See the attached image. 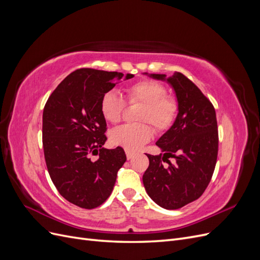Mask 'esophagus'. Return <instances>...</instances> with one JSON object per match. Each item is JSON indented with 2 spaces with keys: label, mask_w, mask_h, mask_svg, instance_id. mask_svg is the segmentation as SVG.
<instances>
[{
  "label": "esophagus",
  "mask_w": 260,
  "mask_h": 260,
  "mask_svg": "<svg viewBox=\"0 0 260 260\" xmlns=\"http://www.w3.org/2000/svg\"><path fill=\"white\" fill-rule=\"evenodd\" d=\"M125 155H127V158L128 159H131L133 156H135V153H132V152H130V151H125Z\"/></svg>",
  "instance_id": "1"
}]
</instances>
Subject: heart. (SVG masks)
<instances>
[{
  "label": "heart",
  "mask_w": 260,
  "mask_h": 260,
  "mask_svg": "<svg viewBox=\"0 0 260 260\" xmlns=\"http://www.w3.org/2000/svg\"><path fill=\"white\" fill-rule=\"evenodd\" d=\"M127 98L129 104H142L136 117L140 122L113 129L109 140L114 145L127 151H137L153 138L154 131L150 124L157 133L167 132L175 124L179 115V103L176 98L167 95L166 86L162 83L151 79L140 80L128 86ZM124 108V100L115 91L104 93L101 99V114L108 122H120Z\"/></svg>",
  "instance_id": "obj_1"
}]
</instances>
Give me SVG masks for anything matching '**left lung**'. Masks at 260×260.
<instances>
[{"mask_svg":"<svg viewBox=\"0 0 260 260\" xmlns=\"http://www.w3.org/2000/svg\"><path fill=\"white\" fill-rule=\"evenodd\" d=\"M151 77L166 79V75ZM167 81L175 89L179 115L175 124L156 142L164 154H146L149 165L143 184L156 204L178 209L205 192L216 167L219 138L214 105L195 83L178 72ZM162 162L169 165L165 167Z\"/></svg>","mask_w":260,"mask_h":260,"instance_id":"left-lung-1","label":"left lung"}]
</instances>
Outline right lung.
Instances as JSON below:
<instances>
[{
  "label": "right lung",
  "instance_id": "obj_1",
  "mask_svg": "<svg viewBox=\"0 0 260 260\" xmlns=\"http://www.w3.org/2000/svg\"><path fill=\"white\" fill-rule=\"evenodd\" d=\"M122 77L77 69L57 85L43 109L42 143L50 177L62 198L81 208L93 209L108 199L127 160L122 147H103L107 128L100 109L103 94ZM132 77L128 74L125 79ZM92 155L98 158L93 161Z\"/></svg>",
  "mask_w": 260,
  "mask_h": 260
}]
</instances>
